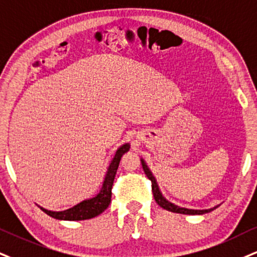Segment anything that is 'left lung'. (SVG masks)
<instances>
[{
  "instance_id": "1",
  "label": "left lung",
  "mask_w": 257,
  "mask_h": 257,
  "mask_svg": "<svg viewBox=\"0 0 257 257\" xmlns=\"http://www.w3.org/2000/svg\"><path fill=\"white\" fill-rule=\"evenodd\" d=\"M141 162H142V167H143L145 175H147L148 179L151 181V187H153V193H154L155 200H156L157 204L160 205L162 208H164V210L174 212V213H181V214H204V213H208V212L213 211L214 208H217V206H214L213 208H208V210H192V208L180 207V206H177L175 204H173V202L168 201L167 199L162 195V193H161L160 187H158V185H157L156 179H155L153 173L150 172V169L148 168L147 163L144 162L143 158L141 160Z\"/></svg>"
}]
</instances>
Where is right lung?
Wrapping results in <instances>:
<instances>
[{"label": "right lung", "instance_id": "add662e5", "mask_svg": "<svg viewBox=\"0 0 257 257\" xmlns=\"http://www.w3.org/2000/svg\"><path fill=\"white\" fill-rule=\"evenodd\" d=\"M128 150H130L128 143L121 145V147L116 150L112 162H110L108 169H107L102 187H101L100 192L97 193L94 198L83 200L82 202H80V204L75 205L74 207L68 208V210L65 211L56 212V211L45 210V208L40 207L41 210L45 212L46 214H49L50 217L56 218V219H59V220H84V219H90V218L99 216V214L102 213V212L108 207L110 198H112L113 181H114V177H115L116 169H118L119 167L120 158H121L123 154L127 153Z\"/></svg>", "mask_w": 257, "mask_h": 257}]
</instances>
